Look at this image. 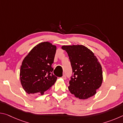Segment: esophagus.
<instances>
[{"instance_id": "obj_1", "label": "esophagus", "mask_w": 123, "mask_h": 123, "mask_svg": "<svg viewBox=\"0 0 123 123\" xmlns=\"http://www.w3.org/2000/svg\"><path fill=\"white\" fill-rule=\"evenodd\" d=\"M62 78H63V79H64V80H66V79H67V77H66V75H63L62 76Z\"/></svg>"}]
</instances>
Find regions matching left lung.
I'll use <instances>...</instances> for the list:
<instances>
[{
	"label": "left lung",
	"mask_w": 123,
	"mask_h": 123,
	"mask_svg": "<svg viewBox=\"0 0 123 123\" xmlns=\"http://www.w3.org/2000/svg\"><path fill=\"white\" fill-rule=\"evenodd\" d=\"M72 68L68 89L80 99H86L96 94L103 82L100 63L94 53L82 45H63Z\"/></svg>",
	"instance_id": "left-lung-1"
}]
</instances>
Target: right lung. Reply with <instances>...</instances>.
<instances>
[{"mask_svg": "<svg viewBox=\"0 0 123 123\" xmlns=\"http://www.w3.org/2000/svg\"><path fill=\"white\" fill-rule=\"evenodd\" d=\"M56 47L48 42L39 43L22 62L20 70V82L28 94H43L57 80L51 67Z\"/></svg>", "mask_w": 123, "mask_h": 123, "instance_id": "right-lung-1", "label": "right lung"}]
</instances>
